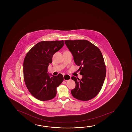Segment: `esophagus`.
<instances>
[{
	"label": "esophagus",
	"mask_w": 132,
	"mask_h": 132,
	"mask_svg": "<svg viewBox=\"0 0 132 132\" xmlns=\"http://www.w3.org/2000/svg\"><path fill=\"white\" fill-rule=\"evenodd\" d=\"M63 78H64V80L65 81H67L71 79V76L68 75V74H65L63 75Z\"/></svg>",
	"instance_id": "1"
}]
</instances>
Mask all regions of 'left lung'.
Segmentation results:
<instances>
[{
	"instance_id": "obj_1",
	"label": "left lung",
	"mask_w": 132,
	"mask_h": 132,
	"mask_svg": "<svg viewBox=\"0 0 132 132\" xmlns=\"http://www.w3.org/2000/svg\"><path fill=\"white\" fill-rule=\"evenodd\" d=\"M66 45L71 52L76 65L82 78L72 76L76 82L75 88L71 91L77 100L88 101L100 93L106 76V66L104 57L98 48L85 40H65Z\"/></svg>"
}]
</instances>
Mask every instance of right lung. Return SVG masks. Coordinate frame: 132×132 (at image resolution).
<instances>
[{
  "instance_id": "right-lung-1",
  "label": "right lung",
  "mask_w": 132,
  "mask_h": 132,
  "mask_svg": "<svg viewBox=\"0 0 132 132\" xmlns=\"http://www.w3.org/2000/svg\"><path fill=\"white\" fill-rule=\"evenodd\" d=\"M64 44L63 40L41 41L26 54L23 62L24 81L30 93L37 100L45 101L53 99L56 88L63 80L61 73L50 77L47 71L53 55Z\"/></svg>"
}]
</instances>
